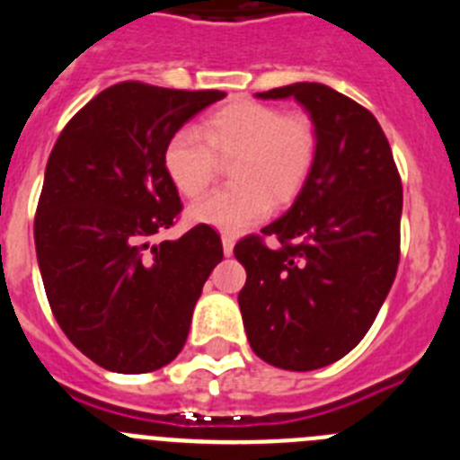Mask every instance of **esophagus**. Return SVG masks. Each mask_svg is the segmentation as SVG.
Instances as JSON below:
<instances>
[{"mask_svg": "<svg viewBox=\"0 0 460 460\" xmlns=\"http://www.w3.org/2000/svg\"><path fill=\"white\" fill-rule=\"evenodd\" d=\"M221 242H223V253L226 255H233V251H234V234H223L221 237Z\"/></svg>", "mask_w": 460, "mask_h": 460, "instance_id": "34e87169", "label": "esophagus"}]
</instances>
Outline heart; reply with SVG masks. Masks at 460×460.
Wrapping results in <instances>:
<instances>
[{"mask_svg": "<svg viewBox=\"0 0 460 460\" xmlns=\"http://www.w3.org/2000/svg\"><path fill=\"white\" fill-rule=\"evenodd\" d=\"M218 158H233L234 184L195 202L190 218L239 233L270 214L271 198L286 205L299 195L318 158V131L302 112L234 101L202 121V136L193 128L174 131L164 147V170L181 195L198 198L217 177Z\"/></svg>", "mask_w": 460, "mask_h": 460, "instance_id": "obj_1", "label": "heart"}]
</instances>
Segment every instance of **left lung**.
I'll return each mask as SVG.
<instances>
[{
    "label": "left lung",
    "instance_id": "1",
    "mask_svg": "<svg viewBox=\"0 0 460 460\" xmlns=\"http://www.w3.org/2000/svg\"><path fill=\"white\" fill-rule=\"evenodd\" d=\"M258 96H292L308 110L318 158L295 205L234 246L246 270L239 308L260 359L313 371L339 361L367 336L392 288L403 186L387 136L357 101L320 83Z\"/></svg>",
    "mask_w": 460,
    "mask_h": 460
}]
</instances>
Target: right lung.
Wrapping results in <instances>:
<instances>
[{"label":"right lung","instance_id":"right-lung-1","mask_svg":"<svg viewBox=\"0 0 460 460\" xmlns=\"http://www.w3.org/2000/svg\"><path fill=\"white\" fill-rule=\"evenodd\" d=\"M223 96L126 80L80 108L52 147L34 217L39 270L64 334L108 371L149 373L180 355L223 260L202 223L149 243L181 214L165 142Z\"/></svg>","mask_w":460,"mask_h":460}]
</instances>
